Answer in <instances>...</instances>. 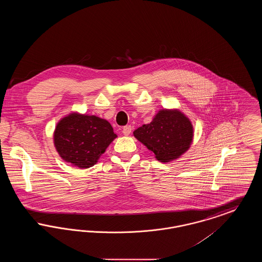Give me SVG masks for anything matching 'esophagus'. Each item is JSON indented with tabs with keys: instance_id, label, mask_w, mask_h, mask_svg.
I'll list each match as a JSON object with an SVG mask.
<instances>
[{
	"instance_id": "esophagus-1",
	"label": "esophagus",
	"mask_w": 262,
	"mask_h": 262,
	"mask_svg": "<svg viewBox=\"0 0 262 262\" xmlns=\"http://www.w3.org/2000/svg\"><path fill=\"white\" fill-rule=\"evenodd\" d=\"M130 133H132V126H130V125H125V126L123 127V134H124L125 136L130 135Z\"/></svg>"
}]
</instances>
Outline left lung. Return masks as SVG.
<instances>
[{
  "instance_id": "8db88e82",
  "label": "left lung",
  "mask_w": 262,
  "mask_h": 262,
  "mask_svg": "<svg viewBox=\"0 0 262 262\" xmlns=\"http://www.w3.org/2000/svg\"><path fill=\"white\" fill-rule=\"evenodd\" d=\"M134 135L153 151L158 161L166 163L177 159L188 149L193 129L189 120L182 113L164 110L150 124L139 126Z\"/></svg>"
}]
</instances>
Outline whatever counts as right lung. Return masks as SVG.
Masks as SVG:
<instances>
[{
    "label": "right lung",
    "instance_id": "obj_1",
    "mask_svg": "<svg viewBox=\"0 0 262 262\" xmlns=\"http://www.w3.org/2000/svg\"><path fill=\"white\" fill-rule=\"evenodd\" d=\"M116 137L106 120L74 113L57 125L54 141L64 161L86 169L94 166Z\"/></svg>",
    "mask_w": 262,
    "mask_h": 262
}]
</instances>
